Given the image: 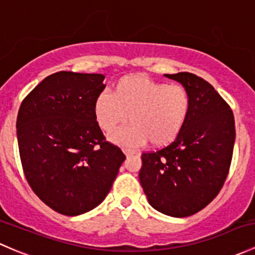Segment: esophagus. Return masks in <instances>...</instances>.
<instances>
[{
	"instance_id": "1",
	"label": "esophagus",
	"mask_w": 255,
	"mask_h": 255,
	"mask_svg": "<svg viewBox=\"0 0 255 255\" xmlns=\"http://www.w3.org/2000/svg\"><path fill=\"white\" fill-rule=\"evenodd\" d=\"M123 152L126 154V156H132V155L136 154V151H134V150H130V149H123Z\"/></svg>"
}]
</instances>
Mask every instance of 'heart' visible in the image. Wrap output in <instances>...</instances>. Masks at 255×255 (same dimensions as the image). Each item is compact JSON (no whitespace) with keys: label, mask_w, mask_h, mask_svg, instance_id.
Wrapping results in <instances>:
<instances>
[{"label":"heart","mask_w":255,"mask_h":255,"mask_svg":"<svg viewBox=\"0 0 255 255\" xmlns=\"http://www.w3.org/2000/svg\"><path fill=\"white\" fill-rule=\"evenodd\" d=\"M192 95L181 84H167L141 74L125 76L114 83L111 94L101 93L94 101L99 127L111 133L114 143L136 148L150 143L163 146L181 134L191 116Z\"/></svg>","instance_id":"1"}]
</instances>
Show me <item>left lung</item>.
<instances>
[{
	"instance_id": "obj_1",
	"label": "left lung",
	"mask_w": 255,
	"mask_h": 255,
	"mask_svg": "<svg viewBox=\"0 0 255 255\" xmlns=\"http://www.w3.org/2000/svg\"><path fill=\"white\" fill-rule=\"evenodd\" d=\"M165 77L189 90L192 112L170 145L141 154L139 181L152 208L187 218L213 202L226 181L236 138L234 112L200 77L188 72Z\"/></svg>"
}]
</instances>
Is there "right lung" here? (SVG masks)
I'll use <instances>...</instances> for the list:
<instances>
[{
    "label": "right lung",
    "instance_id": "obj_1",
    "mask_svg": "<svg viewBox=\"0 0 255 255\" xmlns=\"http://www.w3.org/2000/svg\"><path fill=\"white\" fill-rule=\"evenodd\" d=\"M105 76L61 71L23 100L17 117L21 166L34 193L57 213L77 216L109 194L126 156L105 140L94 101Z\"/></svg>",
    "mask_w": 255,
    "mask_h": 255
}]
</instances>
